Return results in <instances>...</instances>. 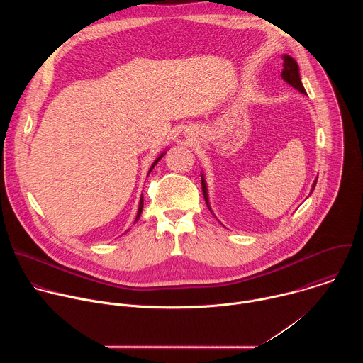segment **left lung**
I'll use <instances>...</instances> for the list:
<instances>
[{
    "mask_svg": "<svg viewBox=\"0 0 363 363\" xmlns=\"http://www.w3.org/2000/svg\"><path fill=\"white\" fill-rule=\"evenodd\" d=\"M281 77H283L290 86H293L294 89H297L300 93L306 94V90H304V87H303V84H301V80H300L298 66H297L296 60L291 59L290 56H284V57H283ZM316 182H318V179L315 181V184H313V186H312V192H313V189H315V186H316ZM201 184H202V194H203L205 202H206V205H208V195H206V185H205L203 177H201ZM208 208H210V205H208Z\"/></svg>",
    "mask_w": 363,
    "mask_h": 363,
    "instance_id": "obj_1",
    "label": "left lung"
}]
</instances>
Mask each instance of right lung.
Masks as SVG:
<instances>
[{
    "label": "right lung",
    "mask_w": 363,
    "mask_h": 363,
    "mask_svg": "<svg viewBox=\"0 0 363 363\" xmlns=\"http://www.w3.org/2000/svg\"><path fill=\"white\" fill-rule=\"evenodd\" d=\"M162 157H164V153H162V155H161V157H160V158H158V160H157V161H155V162H153V164H152V167H150V169H149V174H150V171H152V169H153V167H155V165H157V164H158V161H160V160H161V158H162ZM142 208H143V196H142V198H140V202H139V210H138V216H136V220H135V221H138V220H139V217H140V214H142Z\"/></svg>",
    "instance_id": "right-lung-1"
}]
</instances>
